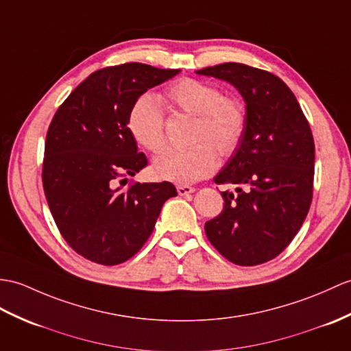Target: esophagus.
Returning a JSON list of instances; mask_svg holds the SVG:
<instances>
[{
    "label": "esophagus",
    "mask_w": 351,
    "mask_h": 351,
    "mask_svg": "<svg viewBox=\"0 0 351 351\" xmlns=\"http://www.w3.org/2000/svg\"><path fill=\"white\" fill-rule=\"evenodd\" d=\"M176 190H178V194H179V195H189V194H191V193L195 191V190L193 189V186H190V185H178Z\"/></svg>",
    "instance_id": "obj_1"
}]
</instances>
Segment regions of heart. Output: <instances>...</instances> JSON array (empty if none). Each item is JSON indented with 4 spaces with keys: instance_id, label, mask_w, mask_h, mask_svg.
Here are the masks:
<instances>
[{
    "instance_id": "obj_1",
    "label": "heart",
    "mask_w": 351,
    "mask_h": 351,
    "mask_svg": "<svg viewBox=\"0 0 351 351\" xmlns=\"http://www.w3.org/2000/svg\"><path fill=\"white\" fill-rule=\"evenodd\" d=\"M166 99L175 108L199 118L194 141L200 143L186 149L162 151L154 160L152 173L181 185L200 181L217 169V152L227 157L239 145L247 124L245 108L239 100L223 97L217 86L191 77L170 85ZM127 125L134 141L151 152H158L166 142L165 117L156 95L138 97L128 110Z\"/></svg>"
}]
</instances>
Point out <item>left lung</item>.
Instances as JSON below:
<instances>
[{
    "label": "left lung",
    "mask_w": 351,
    "mask_h": 351,
    "mask_svg": "<svg viewBox=\"0 0 351 351\" xmlns=\"http://www.w3.org/2000/svg\"><path fill=\"white\" fill-rule=\"evenodd\" d=\"M226 80L245 101L247 124L238 148L214 181L223 213L205 224L209 242L234 265L269 262L286 250L313 199L314 138L291 89L272 73L239 62L195 71Z\"/></svg>",
    "instance_id": "left-lung-1"
}]
</instances>
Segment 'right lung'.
Instances as JSON below:
<instances>
[{"mask_svg":"<svg viewBox=\"0 0 351 351\" xmlns=\"http://www.w3.org/2000/svg\"><path fill=\"white\" fill-rule=\"evenodd\" d=\"M179 71L141 62L97 70L49 125L42 175L47 205L65 242L94 263L112 266L133 257L151 236L165 202L178 194L166 181L122 186L125 176L148 165L128 130V110Z\"/></svg>","mask_w":351,"mask_h":351,"instance_id":"add662e5","label":"right lung"}]
</instances>
